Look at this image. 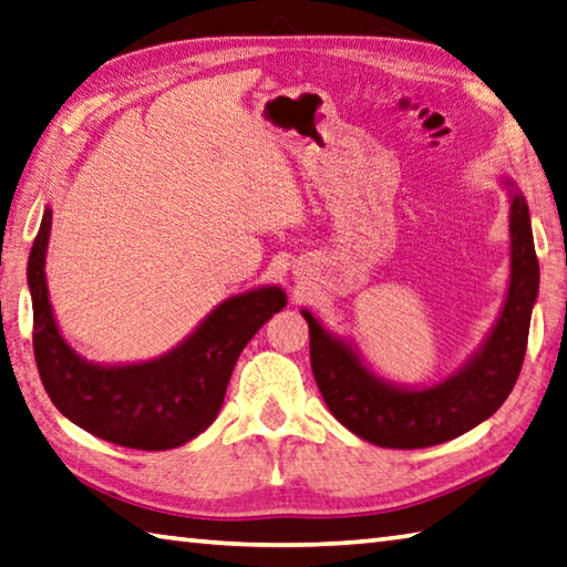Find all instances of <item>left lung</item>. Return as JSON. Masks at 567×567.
I'll list each match as a JSON object with an SVG mask.
<instances>
[{
  "label": "left lung",
  "mask_w": 567,
  "mask_h": 567,
  "mask_svg": "<svg viewBox=\"0 0 567 567\" xmlns=\"http://www.w3.org/2000/svg\"><path fill=\"white\" fill-rule=\"evenodd\" d=\"M508 192L511 274L504 306L472 355L434 384H400L380 378L350 338L328 330L301 308L311 336V368L328 410L360 440L390 450H422L462 436L488 420L514 390L538 298V259L530 212L511 177Z\"/></svg>",
  "instance_id": "8db88e82"
}]
</instances>
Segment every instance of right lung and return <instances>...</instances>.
Masks as SVG:
<instances>
[{
	"mask_svg": "<svg viewBox=\"0 0 567 567\" xmlns=\"http://www.w3.org/2000/svg\"><path fill=\"white\" fill-rule=\"evenodd\" d=\"M51 207L29 254L27 284L34 308V355L56 410L99 440L163 452L195 440L217 420L231 370L266 320L286 306L281 286H256L224 298L202 323L159 358L93 362L69 346L47 286Z\"/></svg>",
	"mask_w": 567,
	"mask_h": 567,
	"instance_id": "obj_1",
	"label": "right lung"
}]
</instances>
